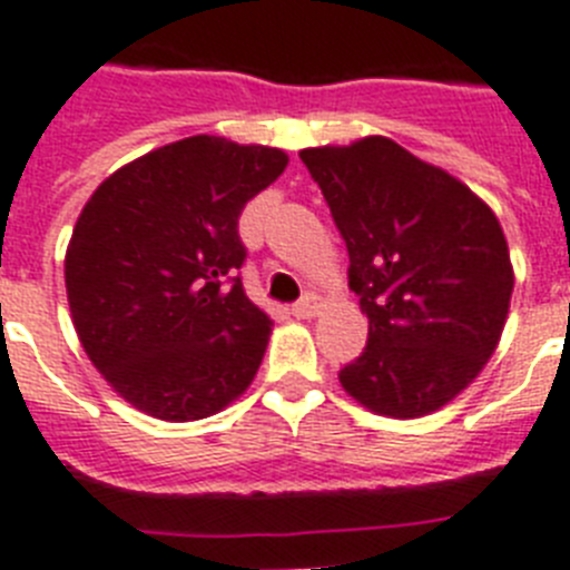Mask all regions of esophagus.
<instances>
[{"instance_id":"esophagus-1","label":"esophagus","mask_w":570,"mask_h":570,"mask_svg":"<svg viewBox=\"0 0 570 570\" xmlns=\"http://www.w3.org/2000/svg\"><path fill=\"white\" fill-rule=\"evenodd\" d=\"M318 295L313 293H304L301 295V301H295L293 304V315L295 318H313V315H318Z\"/></svg>"}]
</instances>
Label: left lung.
<instances>
[{
  "label": "left lung",
  "instance_id": "obj_1",
  "mask_svg": "<svg viewBox=\"0 0 570 570\" xmlns=\"http://www.w3.org/2000/svg\"><path fill=\"white\" fill-rule=\"evenodd\" d=\"M301 161L347 243V284L367 315L365 351L338 371L342 389L382 417L443 409L481 374L510 313L499 217L385 136L307 147Z\"/></svg>",
  "mask_w": 570,
  "mask_h": 570
}]
</instances>
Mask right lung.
<instances>
[{"label":"right lung","instance_id":"obj_1","mask_svg":"<svg viewBox=\"0 0 570 570\" xmlns=\"http://www.w3.org/2000/svg\"><path fill=\"white\" fill-rule=\"evenodd\" d=\"M289 165L277 147L190 136L118 167L66 248V295L86 356L138 411L212 417L252 385L272 318L237 269V219Z\"/></svg>","mask_w":570,"mask_h":570}]
</instances>
